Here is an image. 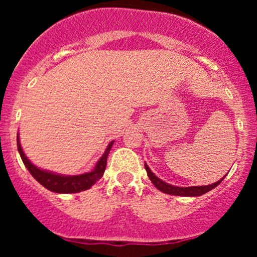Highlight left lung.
Listing matches in <instances>:
<instances>
[{
	"instance_id": "left-lung-1",
	"label": "left lung",
	"mask_w": 257,
	"mask_h": 257,
	"mask_svg": "<svg viewBox=\"0 0 257 257\" xmlns=\"http://www.w3.org/2000/svg\"><path fill=\"white\" fill-rule=\"evenodd\" d=\"M145 169H146L147 175H149L150 180L152 181V184L156 186V188H158L161 192L167 193V194H172V196H184V197L202 196V194H204L206 192H209V191L213 190V188L216 187L217 185H220L221 181H222L226 176L225 175L222 179H220L219 181H216L215 184H211V185L192 186V187H179V186H174V185L167 184V182L162 181L161 179L157 178V176H156L155 174L151 172V169H150L149 166H147L146 163H145Z\"/></svg>"
}]
</instances>
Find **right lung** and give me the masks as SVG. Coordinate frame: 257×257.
Wrapping results in <instances>:
<instances>
[{"label":"right lung","instance_id":"1","mask_svg":"<svg viewBox=\"0 0 257 257\" xmlns=\"http://www.w3.org/2000/svg\"><path fill=\"white\" fill-rule=\"evenodd\" d=\"M114 141H111L106 147L104 155L101 156V158L99 159L96 166L94 167V169L89 173L81 174V175H60V174H55L52 172H47V170H42L40 168L31 163L29 161L28 157L25 156L24 151H23L22 145L19 143V137L17 135V145H18V151H19L20 157H22L23 163L25 164V167L28 168V170L30 174L34 176L35 179L40 182L43 187H46L47 190L52 191L55 193H77L82 192V191L88 190L91 186L95 184L98 180L101 179V176L104 175V172L106 169V162H107V156L110 153V150L112 145H113Z\"/></svg>","mask_w":257,"mask_h":257}]
</instances>
